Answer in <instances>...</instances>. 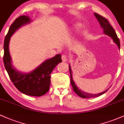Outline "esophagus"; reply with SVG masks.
<instances>
[{
    "label": "esophagus",
    "mask_w": 124,
    "mask_h": 124,
    "mask_svg": "<svg viewBox=\"0 0 124 124\" xmlns=\"http://www.w3.org/2000/svg\"><path fill=\"white\" fill-rule=\"evenodd\" d=\"M61 59H62V60L63 62H65V61H67V56L65 55H62V56H61Z\"/></svg>",
    "instance_id": "1"
}]
</instances>
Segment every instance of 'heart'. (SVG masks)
I'll list each match as a JSON object with an SVG mask.
<instances>
[{
    "mask_svg": "<svg viewBox=\"0 0 124 124\" xmlns=\"http://www.w3.org/2000/svg\"><path fill=\"white\" fill-rule=\"evenodd\" d=\"M81 27H82V25H81L80 24H78L76 25V28H80Z\"/></svg>",
    "mask_w": 124,
    "mask_h": 124,
    "instance_id": "b5f03b06",
    "label": "heart"
}]
</instances>
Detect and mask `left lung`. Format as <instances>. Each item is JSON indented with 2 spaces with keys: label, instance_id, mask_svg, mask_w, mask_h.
I'll return each instance as SVG.
<instances>
[{
  "label": "left lung",
  "instance_id": "1",
  "mask_svg": "<svg viewBox=\"0 0 124 124\" xmlns=\"http://www.w3.org/2000/svg\"><path fill=\"white\" fill-rule=\"evenodd\" d=\"M95 16L97 19L99 21L101 27L103 28L104 32L106 34V35H109V37H111L112 39H113L114 42L116 43V45L118 46L119 49H120V42H119V39L118 38L117 35L116 34V32L115 31L114 29L112 28V27L110 25L109 21H108V20L107 18H104V17L101 16V15H99L97 13H94ZM69 71H70V83L72 85V87H73V89L74 92L76 93L79 96H80V97L82 98H92V97H98L101 96V95L103 94L104 93H105L107 91L108 89L106 90L104 92H102L99 94H90L88 93H86V92H84L83 91H82L80 89H79V88L76 86V85H75V82L73 80V78H72V70H71L70 66V65L69 66Z\"/></svg>",
  "mask_w": 124,
  "mask_h": 124
}]
</instances>
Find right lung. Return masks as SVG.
<instances>
[{
    "label": "right lung",
    "instance_id": "add662e5",
    "mask_svg": "<svg viewBox=\"0 0 124 124\" xmlns=\"http://www.w3.org/2000/svg\"><path fill=\"white\" fill-rule=\"evenodd\" d=\"M30 22L27 16H21L10 27L4 42L3 62L10 79L16 87L21 93L31 96L39 97L48 92L51 83L50 74L58 63L62 62L61 55L45 61L36 69L29 73H21L13 68L8 50V44L13 34L21 25Z\"/></svg>",
    "mask_w": 124,
    "mask_h": 124
}]
</instances>
